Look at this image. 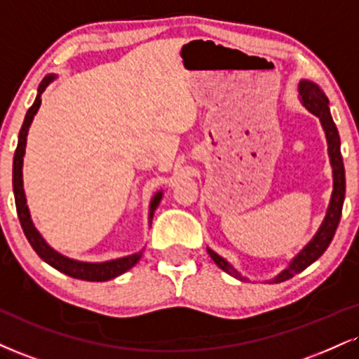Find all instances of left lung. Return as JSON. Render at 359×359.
Here are the masks:
<instances>
[{
    "label": "left lung",
    "instance_id": "obj_1",
    "mask_svg": "<svg viewBox=\"0 0 359 359\" xmlns=\"http://www.w3.org/2000/svg\"><path fill=\"white\" fill-rule=\"evenodd\" d=\"M299 93L301 100H303L304 107L309 111H313L314 115L319 116L321 120L323 128L326 132V140H327V152H330L331 165H332V196L330 207H327V214L323 221L321 227L316 232V236L313 237V241L301 250L297 256L292 259L291 264L287 269H284L278 278L273 279V283H283V280L291 279L292 276H296L301 271H304L306 267L313 264L316 259L323 256V252L327 249V245L331 244L332 237H334L336 229H338L341 212H343V202H344V192H346V179H344V163H343V155H341V140L338 128H336L334 122H332V116L330 114V100L325 93L319 90L318 85L311 83V81H301L299 83ZM209 256L214 259V262L221 267L222 271H226L227 274L234 276V278L245 280L244 276H241L237 271L232 267L226 259H222L219 254H215L214 250L207 249Z\"/></svg>",
    "mask_w": 359,
    "mask_h": 359
}]
</instances>
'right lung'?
Segmentation results:
<instances>
[{
    "label": "right lung",
    "instance_id": "add662e5",
    "mask_svg": "<svg viewBox=\"0 0 359 359\" xmlns=\"http://www.w3.org/2000/svg\"><path fill=\"white\" fill-rule=\"evenodd\" d=\"M55 76H45L43 81L38 86V95L36 100L29 110L27 111V116H25V122L21 125V130L18 135V147L15 150V157H13V192H15V202H16V212H18V219L21 227H23L25 236H27L28 243L32 244V248L34 249V252L40 256L43 261L48 262L51 267L58 269L60 273H65L70 278L75 279H83V280H109L114 279L116 276L123 274L125 271H128L130 267H133L138 262V259L142 257V250L137 254H132V256L127 257H120V259H114V261H107V262H80V261H73V259H68L58 254L56 250L50 248L48 244L43 241V237L40 236V232L36 231L33 226L32 219H29V212L27 207V198H25V191H23V155H25V147H27V135H28V128L33 122V116L36 114L38 109H40L41 103V93L45 92L46 86L50 85V81L53 80ZM162 198V192L155 194V197L152 198V204H150V217H152V212L155 210V207L158 205Z\"/></svg>",
    "mask_w": 359,
    "mask_h": 359
}]
</instances>
